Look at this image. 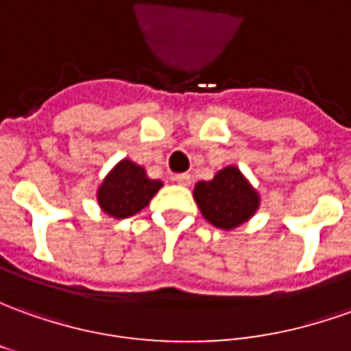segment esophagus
<instances>
[{
  "mask_svg": "<svg viewBox=\"0 0 351 351\" xmlns=\"http://www.w3.org/2000/svg\"><path fill=\"white\" fill-rule=\"evenodd\" d=\"M173 181H176L178 185H181V187H189V185H191V176H189V173H178V176L173 178Z\"/></svg>",
  "mask_w": 351,
  "mask_h": 351,
  "instance_id": "34e87169",
  "label": "esophagus"
}]
</instances>
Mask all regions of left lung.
<instances>
[{"mask_svg":"<svg viewBox=\"0 0 351 351\" xmlns=\"http://www.w3.org/2000/svg\"><path fill=\"white\" fill-rule=\"evenodd\" d=\"M193 197L206 221L217 229H235L254 216L260 197L237 166H227L214 180L199 181Z\"/></svg>","mask_w":351,"mask_h":351,"instance_id":"1","label":"left lung"}]
</instances>
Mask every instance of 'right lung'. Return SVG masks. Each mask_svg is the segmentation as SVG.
Wrapping results in <instances>:
<instances>
[{"mask_svg": "<svg viewBox=\"0 0 351 351\" xmlns=\"http://www.w3.org/2000/svg\"><path fill=\"white\" fill-rule=\"evenodd\" d=\"M160 187L162 181L151 180L143 166L124 158L99 185L97 202L108 216L124 219L141 212Z\"/></svg>", "mask_w": 351, "mask_h": 351, "instance_id": "add662e5", "label": "right lung"}]
</instances>
